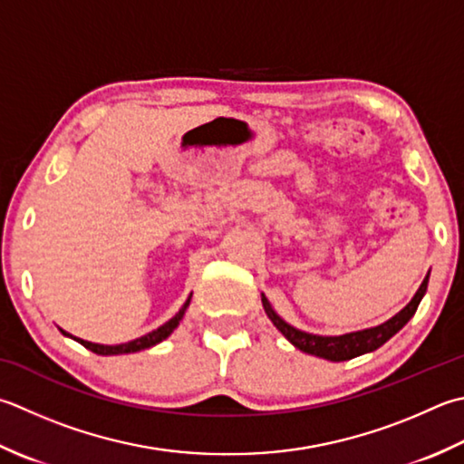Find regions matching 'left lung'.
<instances>
[{"label":"left lung","instance_id":"8db88e82","mask_svg":"<svg viewBox=\"0 0 464 464\" xmlns=\"http://www.w3.org/2000/svg\"><path fill=\"white\" fill-rule=\"evenodd\" d=\"M429 276L424 277L419 292H416V295L412 297V302L408 304L402 312H398L392 320L380 324L376 328L353 332L346 335H314L302 330H295L294 325H289L287 322L281 320V317L271 310L266 295L261 297V302H263V307H266V314L269 320L274 322L276 328L284 334L297 350H302L305 353H314V356H320L332 362H343V360L362 356V353L366 352L378 350L382 343H386L390 338H392L396 332H401L404 328L408 320H411V317L416 314V310H419L420 299L426 294V287H429Z\"/></svg>","mask_w":464,"mask_h":464}]
</instances>
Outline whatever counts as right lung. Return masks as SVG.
Here are the masks:
<instances>
[{
	"label": "right lung",
	"instance_id": "right-lung-1",
	"mask_svg": "<svg viewBox=\"0 0 464 464\" xmlns=\"http://www.w3.org/2000/svg\"><path fill=\"white\" fill-rule=\"evenodd\" d=\"M188 304H190V297L187 299L185 305L180 307L179 314H177L175 317H170V320H169L167 324H162L160 328L152 330L150 334L142 335V338H136V340H132V342L118 343V346H102V343H92V342L80 340V338H74V335L66 334V332H63V330H62V334H63V335H70V338H74L76 342H80V343H82V346L88 348V350H92L94 353H100V356H114V353H130V352H140V350H147V348L154 346V343H159V342H162V340H165V338H169V335L172 334V330H175L177 325H179V322L183 320V315H185V310H187V307H188Z\"/></svg>",
	"mask_w": 464,
	"mask_h": 464
}]
</instances>
